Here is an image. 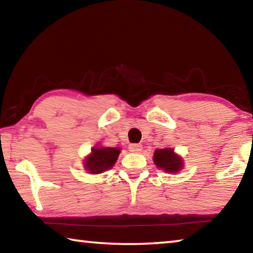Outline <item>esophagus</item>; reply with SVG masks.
I'll return each instance as SVG.
<instances>
[{"label": "esophagus", "instance_id": "obj_1", "mask_svg": "<svg viewBox=\"0 0 253 253\" xmlns=\"http://www.w3.org/2000/svg\"><path fill=\"white\" fill-rule=\"evenodd\" d=\"M128 148H129V151L132 153H140V151H142V145L130 144L129 146H128Z\"/></svg>", "mask_w": 253, "mask_h": 253}]
</instances>
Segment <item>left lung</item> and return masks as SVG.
I'll return each instance as SVG.
<instances>
[{
	"label": "left lung",
	"mask_w": 253,
	"mask_h": 253,
	"mask_svg": "<svg viewBox=\"0 0 253 253\" xmlns=\"http://www.w3.org/2000/svg\"><path fill=\"white\" fill-rule=\"evenodd\" d=\"M154 163L158 169H162L169 173L178 172L183 168V162L172 148L156 149L154 153Z\"/></svg>",
	"instance_id": "1"
}]
</instances>
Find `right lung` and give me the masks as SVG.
<instances>
[{
  "mask_svg": "<svg viewBox=\"0 0 253 253\" xmlns=\"http://www.w3.org/2000/svg\"><path fill=\"white\" fill-rule=\"evenodd\" d=\"M121 149L117 147H97L92 149L90 156H88L84 163V168L93 174L105 172L114 166Z\"/></svg>",
  "mask_w": 253,
  "mask_h": 253,
  "instance_id": "add662e5",
  "label": "right lung"
}]
</instances>
